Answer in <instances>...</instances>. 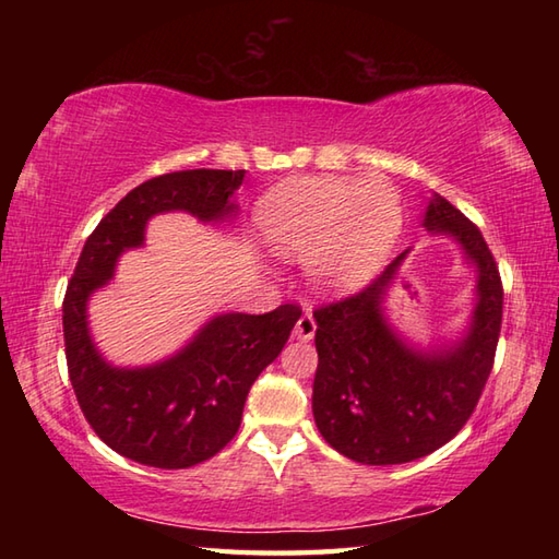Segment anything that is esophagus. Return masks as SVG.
<instances>
[{"mask_svg":"<svg viewBox=\"0 0 559 559\" xmlns=\"http://www.w3.org/2000/svg\"><path fill=\"white\" fill-rule=\"evenodd\" d=\"M314 331H317V322H314L312 312L307 310V312L298 319V324H295L293 334H295V338H300V341H310V338L314 336Z\"/></svg>","mask_w":559,"mask_h":559,"instance_id":"1","label":"esophagus"}]
</instances>
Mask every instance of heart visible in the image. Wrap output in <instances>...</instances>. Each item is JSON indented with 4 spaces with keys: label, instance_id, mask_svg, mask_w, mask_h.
Here are the masks:
<instances>
[{
    "label": "heart",
    "instance_id": "b5f03b06",
    "mask_svg": "<svg viewBox=\"0 0 559 559\" xmlns=\"http://www.w3.org/2000/svg\"><path fill=\"white\" fill-rule=\"evenodd\" d=\"M259 228L283 257H307L319 288L348 293L384 264L401 230V199L382 177H300L259 206Z\"/></svg>",
    "mask_w": 559,
    "mask_h": 559
}]
</instances>
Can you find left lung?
<instances>
[{"instance_id": "8db88e82", "label": "left lung", "mask_w": 559, "mask_h": 559, "mask_svg": "<svg viewBox=\"0 0 559 559\" xmlns=\"http://www.w3.org/2000/svg\"><path fill=\"white\" fill-rule=\"evenodd\" d=\"M423 225L454 237L478 266V305L454 348L413 350L389 329L382 298L406 252L370 286L314 310V423L338 454L367 466L415 461L444 447L476 411L495 365L504 290L488 242L439 194Z\"/></svg>"}]
</instances>
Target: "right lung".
<instances>
[{"instance_id": "add662e5", "label": "right lung", "mask_w": 559, "mask_h": 559, "mask_svg": "<svg viewBox=\"0 0 559 559\" xmlns=\"http://www.w3.org/2000/svg\"><path fill=\"white\" fill-rule=\"evenodd\" d=\"M245 170H180L132 189L81 249L62 302L67 370L79 406L105 444L144 466L189 468L216 456L235 437L249 389L278 358L300 305L266 314H221L170 360L112 367L88 334L86 302L112 278L124 249L144 245L151 216L187 211L199 221L233 216L230 197Z\"/></svg>"}]
</instances>
